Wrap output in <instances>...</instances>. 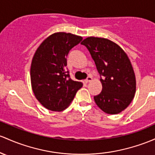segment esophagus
<instances>
[{
	"label": "esophagus",
	"instance_id": "34e87169",
	"mask_svg": "<svg viewBox=\"0 0 155 155\" xmlns=\"http://www.w3.org/2000/svg\"><path fill=\"white\" fill-rule=\"evenodd\" d=\"M92 81V76H87V78L84 81H85V83H88V82H90V81Z\"/></svg>",
	"mask_w": 155,
	"mask_h": 155
}]
</instances>
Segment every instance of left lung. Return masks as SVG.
Masks as SVG:
<instances>
[{"label":"left lung","mask_w":155,"mask_h":155,"mask_svg":"<svg viewBox=\"0 0 155 155\" xmlns=\"http://www.w3.org/2000/svg\"><path fill=\"white\" fill-rule=\"evenodd\" d=\"M89 51L101 76L102 91L95 102L107 114H118L130 105L135 96V76L123 49L107 39L90 37L81 42Z\"/></svg>","instance_id":"obj_1"}]
</instances>
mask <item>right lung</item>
<instances>
[{"mask_svg": "<svg viewBox=\"0 0 155 155\" xmlns=\"http://www.w3.org/2000/svg\"><path fill=\"white\" fill-rule=\"evenodd\" d=\"M82 37L70 33L53 34L37 49L31 65V82L36 98L51 111L67 108L82 83L72 80L66 70L67 56Z\"/></svg>", "mask_w": 155, "mask_h": 155, "instance_id": "right-lung-1", "label": "right lung"}]
</instances>
